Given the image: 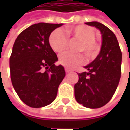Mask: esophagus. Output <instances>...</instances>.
<instances>
[{
    "label": "esophagus",
    "instance_id": "34e87169",
    "mask_svg": "<svg viewBox=\"0 0 130 130\" xmlns=\"http://www.w3.org/2000/svg\"><path fill=\"white\" fill-rule=\"evenodd\" d=\"M65 72L66 73H70L71 71V70H70V69H68V68H65Z\"/></svg>",
    "mask_w": 130,
    "mask_h": 130
}]
</instances>
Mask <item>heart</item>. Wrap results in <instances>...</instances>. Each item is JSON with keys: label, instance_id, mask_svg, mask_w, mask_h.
Masks as SVG:
<instances>
[{"label": "heart", "instance_id": "heart-1", "mask_svg": "<svg viewBox=\"0 0 130 130\" xmlns=\"http://www.w3.org/2000/svg\"><path fill=\"white\" fill-rule=\"evenodd\" d=\"M67 32L74 39L80 42L77 47V52L84 53L89 60L94 59L98 56L101 50V45L95 40V32L92 27L85 25H78L69 28ZM68 36L60 29L53 31L49 38L50 45L56 53L63 52L68 47ZM59 62L65 67L72 68L81 65L84 62V57L81 53L73 54L65 52L59 56Z\"/></svg>", "mask_w": 130, "mask_h": 130}]
</instances>
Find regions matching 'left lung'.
Instances as JSON below:
<instances>
[{"instance_id": "1", "label": "left lung", "mask_w": 130, "mask_h": 130, "mask_svg": "<svg viewBox=\"0 0 130 130\" xmlns=\"http://www.w3.org/2000/svg\"><path fill=\"white\" fill-rule=\"evenodd\" d=\"M102 34V44L96 59L85 66L88 72L79 73L74 85L77 102L89 108H99L113 97L121 76L122 53L117 38L108 27L98 22H86Z\"/></svg>"}]
</instances>
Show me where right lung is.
<instances>
[{"mask_svg":"<svg viewBox=\"0 0 130 130\" xmlns=\"http://www.w3.org/2000/svg\"><path fill=\"white\" fill-rule=\"evenodd\" d=\"M62 24L40 22L22 31L17 37L10 57V77L20 99L31 108L52 103L65 76L62 65L51 48L49 37Z\"/></svg>","mask_w":130,"mask_h":130,"instance_id":"right-lung-1","label":"right lung"}]
</instances>
